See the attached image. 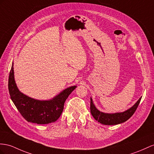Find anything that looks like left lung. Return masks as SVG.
Here are the masks:
<instances>
[{"label":"left lung","mask_w":154,"mask_h":154,"mask_svg":"<svg viewBox=\"0 0 154 154\" xmlns=\"http://www.w3.org/2000/svg\"><path fill=\"white\" fill-rule=\"evenodd\" d=\"M141 98L142 97L139 98V100L133 107L128 109L127 111L122 112L109 114L102 112L96 109L93 103L92 99L90 97V112H91L92 116L95 118V120L102 124L109 125L119 124L127 121L129 118L132 116L140 103Z\"/></svg>","instance_id":"8db88e82"}]
</instances>
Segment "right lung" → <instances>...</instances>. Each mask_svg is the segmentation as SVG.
I'll list each match as a JSON object with an SVG mask.
<instances>
[{"instance_id": "right-lung-1", "label": "right lung", "mask_w": 154, "mask_h": 154, "mask_svg": "<svg viewBox=\"0 0 154 154\" xmlns=\"http://www.w3.org/2000/svg\"><path fill=\"white\" fill-rule=\"evenodd\" d=\"M77 86L63 90L52 100L41 101L31 98L19 91L14 79L12 63L8 79V90L11 100L23 117L29 122L47 124L57 121L64 109V103Z\"/></svg>"}]
</instances>
